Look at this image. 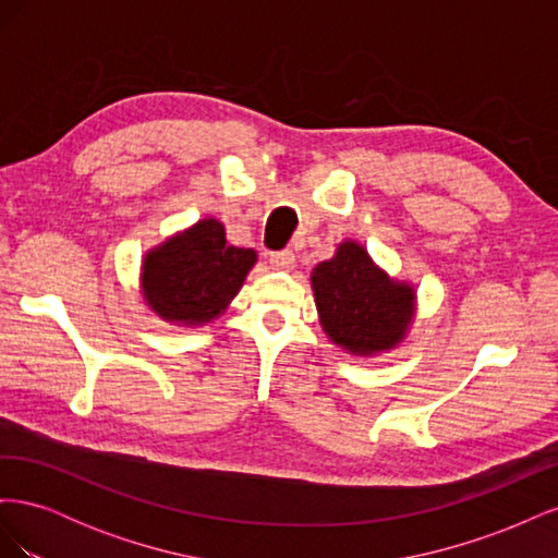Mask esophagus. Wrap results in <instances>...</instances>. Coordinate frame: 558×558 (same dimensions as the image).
Here are the masks:
<instances>
[{
  "instance_id": "34e87169",
  "label": "esophagus",
  "mask_w": 558,
  "mask_h": 558,
  "mask_svg": "<svg viewBox=\"0 0 558 558\" xmlns=\"http://www.w3.org/2000/svg\"><path fill=\"white\" fill-rule=\"evenodd\" d=\"M269 263L277 269H293L295 265V253L293 251H275L269 253Z\"/></svg>"
}]
</instances>
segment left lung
Returning a JSON list of instances; mask_svg holds the SVG:
<instances>
[{
    "label": "left lung",
    "instance_id": "left-lung-1",
    "mask_svg": "<svg viewBox=\"0 0 558 558\" xmlns=\"http://www.w3.org/2000/svg\"><path fill=\"white\" fill-rule=\"evenodd\" d=\"M312 289L326 335L359 356L393 349L412 324V286L381 272L356 242H342L314 267Z\"/></svg>",
    "mask_w": 558,
    "mask_h": 558
}]
</instances>
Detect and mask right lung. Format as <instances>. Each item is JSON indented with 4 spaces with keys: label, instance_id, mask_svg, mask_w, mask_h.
Wrapping results in <instances>:
<instances>
[{
    "label": "right lung",
    "instance_id": "1",
    "mask_svg": "<svg viewBox=\"0 0 558 558\" xmlns=\"http://www.w3.org/2000/svg\"><path fill=\"white\" fill-rule=\"evenodd\" d=\"M256 251L230 246L223 223L205 218L146 253L144 298L160 318L183 326L209 324L240 293Z\"/></svg>",
    "mask_w": 558,
    "mask_h": 558
}]
</instances>
